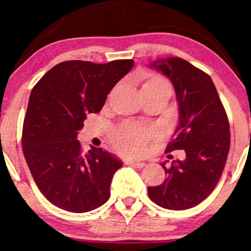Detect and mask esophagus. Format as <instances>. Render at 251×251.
<instances>
[{"instance_id":"obj_1","label":"esophagus","mask_w":251,"mask_h":251,"mask_svg":"<svg viewBox=\"0 0 251 251\" xmlns=\"http://www.w3.org/2000/svg\"><path fill=\"white\" fill-rule=\"evenodd\" d=\"M125 163L126 164V166H131L135 168H143L146 166L145 162H140V161H133V160H126V161H125Z\"/></svg>"}]
</instances>
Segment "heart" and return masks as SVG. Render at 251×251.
<instances>
[{"label": "heart", "mask_w": 251, "mask_h": 251, "mask_svg": "<svg viewBox=\"0 0 251 251\" xmlns=\"http://www.w3.org/2000/svg\"><path fill=\"white\" fill-rule=\"evenodd\" d=\"M143 89H167L171 91V87L166 78L153 76L143 84ZM152 137V131L145 126L135 123H125L113 132L112 140L115 149L123 154L140 155L147 150V145Z\"/></svg>", "instance_id": "obj_1"}]
</instances>
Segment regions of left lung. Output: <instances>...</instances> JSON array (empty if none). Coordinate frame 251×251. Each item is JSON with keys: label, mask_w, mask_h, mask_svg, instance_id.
I'll list each match as a JSON object with an SVG mask.
<instances>
[{"label": "left lung", "mask_w": 251, "mask_h": 251, "mask_svg": "<svg viewBox=\"0 0 251 251\" xmlns=\"http://www.w3.org/2000/svg\"><path fill=\"white\" fill-rule=\"evenodd\" d=\"M174 84L179 123L167 152L184 150L186 157L162 164L167 178L150 186L154 203L170 210H185L201 203L214 191L227 160L229 123L211 77L178 57L151 64Z\"/></svg>", "instance_id": "8db88e82"}]
</instances>
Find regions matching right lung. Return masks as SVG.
Instances as JSON below:
<instances>
[{"label":"right lung","mask_w":251,"mask_h":251,"mask_svg":"<svg viewBox=\"0 0 251 251\" xmlns=\"http://www.w3.org/2000/svg\"><path fill=\"white\" fill-rule=\"evenodd\" d=\"M133 64L132 59L63 61L34 85L24 120L23 152L41 193L56 207L81 214L111 197L113 175L122 162L94 146L84 154L77 132Z\"/></svg>","instance_id":"add662e5"}]
</instances>
